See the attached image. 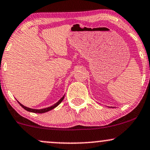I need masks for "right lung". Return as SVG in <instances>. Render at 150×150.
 <instances>
[{"label": "right lung", "instance_id": "add662e5", "mask_svg": "<svg viewBox=\"0 0 150 150\" xmlns=\"http://www.w3.org/2000/svg\"><path fill=\"white\" fill-rule=\"evenodd\" d=\"M63 99H64V96H63V97H62L61 99H60V100L58 101V102H56V104H53V106H50V107H48V108H42V109H33V108H28V107H27V106H24V105H22V104H20V103L19 102V101H18V103H19V104H20V106H22V108H25V110H27V111H30V112H33V113H45V112H47V111H51V110H52L53 108H56V106H58V105H59L60 104H61V101L63 100Z\"/></svg>", "mask_w": 150, "mask_h": 150}]
</instances>
